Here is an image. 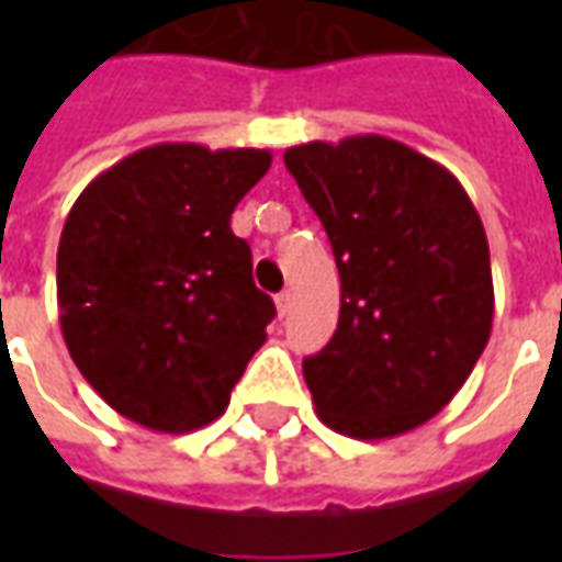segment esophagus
<instances>
[{"label":"esophagus","instance_id":"34e87169","mask_svg":"<svg viewBox=\"0 0 562 562\" xmlns=\"http://www.w3.org/2000/svg\"><path fill=\"white\" fill-rule=\"evenodd\" d=\"M289 310H292V292H280L277 294V313H280V316H285Z\"/></svg>","mask_w":562,"mask_h":562}]
</instances>
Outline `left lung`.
<instances>
[{
	"mask_svg": "<svg viewBox=\"0 0 562 562\" xmlns=\"http://www.w3.org/2000/svg\"><path fill=\"white\" fill-rule=\"evenodd\" d=\"M340 270V322L304 361L337 434L389 439L430 422L494 325L491 252L458 177L401 140L355 135L285 149Z\"/></svg>",
	"mask_w": 562,
	"mask_h": 562,
	"instance_id": "left-lung-1",
	"label": "left lung"
}]
</instances>
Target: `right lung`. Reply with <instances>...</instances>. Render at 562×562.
Returning a JSON list of instances; mask_svg holds the SVG:
<instances>
[{
  "label": "right lung",
  "instance_id": "1",
  "mask_svg": "<svg viewBox=\"0 0 562 562\" xmlns=\"http://www.w3.org/2000/svg\"><path fill=\"white\" fill-rule=\"evenodd\" d=\"M270 149L156 144L92 180L56 252L68 355L111 409L159 434L225 413L277 306L232 232Z\"/></svg>",
  "mask_w": 562,
  "mask_h": 562
}]
</instances>
